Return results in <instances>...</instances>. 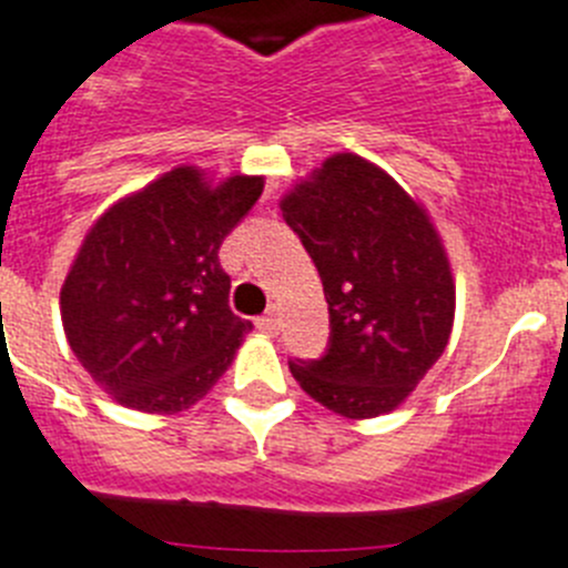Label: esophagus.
<instances>
[{
    "instance_id": "34e87169",
    "label": "esophagus",
    "mask_w": 568,
    "mask_h": 568,
    "mask_svg": "<svg viewBox=\"0 0 568 568\" xmlns=\"http://www.w3.org/2000/svg\"><path fill=\"white\" fill-rule=\"evenodd\" d=\"M257 327L263 333H268V336H274V333L280 331V311L272 305V308H268V314L260 316L257 320Z\"/></svg>"
}]
</instances>
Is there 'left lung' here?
<instances>
[{
    "label": "left lung",
    "instance_id": "obj_1",
    "mask_svg": "<svg viewBox=\"0 0 568 568\" xmlns=\"http://www.w3.org/2000/svg\"><path fill=\"white\" fill-rule=\"evenodd\" d=\"M320 268L331 347L288 362L316 404L347 420L389 415L452 338L457 285L426 206L358 153H333L280 199Z\"/></svg>",
    "mask_w": 568,
    "mask_h": 568
}]
</instances>
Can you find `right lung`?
<instances>
[{
	"mask_svg": "<svg viewBox=\"0 0 568 568\" xmlns=\"http://www.w3.org/2000/svg\"><path fill=\"white\" fill-rule=\"evenodd\" d=\"M263 184L179 164L89 226L61 285V322L111 400L179 415L219 384L252 331L232 314L219 248Z\"/></svg>",
	"mask_w": 568,
	"mask_h": 568,
	"instance_id": "right-lung-1",
	"label": "right lung"
}]
</instances>
